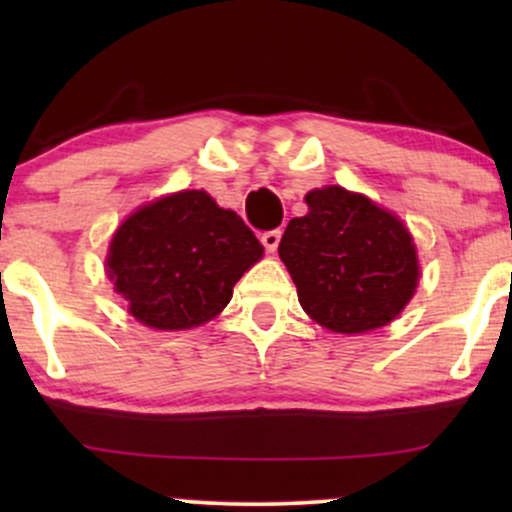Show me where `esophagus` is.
<instances>
[{"label": "esophagus", "mask_w": 512, "mask_h": 512, "mask_svg": "<svg viewBox=\"0 0 512 512\" xmlns=\"http://www.w3.org/2000/svg\"><path fill=\"white\" fill-rule=\"evenodd\" d=\"M262 245L264 250L267 252H274L276 248H279V240H281V231H264L262 233Z\"/></svg>", "instance_id": "34e87169"}]
</instances>
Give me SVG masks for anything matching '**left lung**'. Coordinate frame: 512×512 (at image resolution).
Here are the masks:
<instances>
[{"label": "left lung", "mask_w": 512, "mask_h": 512, "mask_svg": "<svg viewBox=\"0 0 512 512\" xmlns=\"http://www.w3.org/2000/svg\"><path fill=\"white\" fill-rule=\"evenodd\" d=\"M305 202L308 214L291 219L279 243L305 313L342 334L395 320L419 284L404 223L344 187L313 190Z\"/></svg>", "instance_id": "left-lung-1"}]
</instances>
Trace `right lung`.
<instances>
[{"mask_svg": "<svg viewBox=\"0 0 512 512\" xmlns=\"http://www.w3.org/2000/svg\"><path fill=\"white\" fill-rule=\"evenodd\" d=\"M264 248L236 211L185 190L134 211L117 228L108 276L129 313L156 330H190L231 301Z\"/></svg>", "mask_w": 512, "mask_h": 512, "instance_id": "obj_1", "label": "right lung"}]
</instances>
